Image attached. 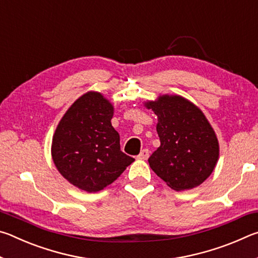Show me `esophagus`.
I'll return each instance as SVG.
<instances>
[{
  "label": "esophagus",
  "mask_w": 258,
  "mask_h": 258,
  "mask_svg": "<svg viewBox=\"0 0 258 258\" xmlns=\"http://www.w3.org/2000/svg\"><path fill=\"white\" fill-rule=\"evenodd\" d=\"M149 154H150L149 150H148V149H143V150H141V152H140V155L138 156V158H139V159L146 160V159L149 158Z\"/></svg>",
  "instance_id": "34e87169"
}]
</instances>
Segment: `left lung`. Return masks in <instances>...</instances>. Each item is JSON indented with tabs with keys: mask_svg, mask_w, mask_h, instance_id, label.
<instances>
[{
	"mask_svg": "<svg viewBox=\"0 0 258 258\" xmlns=\"http://www.w3.org/2000/svg\"><path fill=\"white\" fill-rule=\"evenodd\" d=\"M158 117L160 146L148 159L152 171L169 187L184 191L211 176L220 156V145L202 109L177 94L146 101Z\"/></svg>",
	"mask_w": 258,
	"mask_h": 258,
	"instance_id": "1",
	"label": "left lung"
}]
</instances>
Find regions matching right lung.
<instances>
[{"instance_id":"1","label":"right lung","mask_w":258,"mask_h":258,"mask_svg":"<svg viewBox=\"0 0 258 258\" xmlns=\"http://www.w3.org/2000/svg\"><path fill=\"white\" fill-rule=\"evenodd\" d=\"M113 106L100 92L78 98L60 119L52 138L56 169L78 189L98 192L117 180L134 158L120 151L112 127Z\"/></svg>"}]
</instances>
